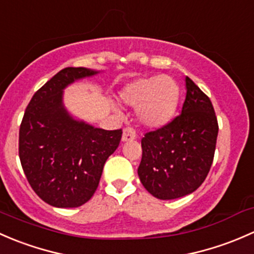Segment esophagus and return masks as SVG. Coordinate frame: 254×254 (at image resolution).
Here are the masks:
<instances>
[{
    "label": "esophagus",
    "mask_w": 254,
    "mask_h": 254,
    "mask_svg": "<svg viewBox=\"0 0 254 254\" xmlns=\"http://www.w3.org/2000/svg\"><path fill=\"white\" fill-rule=\"evenodd\" d=\"M135 137H137V133H135V130L133 129V128H125L124 133H122V140H124V142H129V140L135 139Z\"/></svg>",
    "instance_id": "esophagus-1"
}]
</instances>
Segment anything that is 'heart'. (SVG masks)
Returning a JSON list of instances; mask_svg holds the SVG:
<instances>
[{"label": "heart", "instance_id": "b5f03b06", "mask_svg": "<svg viewBox=\"0 0 254 254\" xmlns=\"http://www.w3.org/2000/svg\"><path fill=\"white\" fill-rule=\"evenodd\" d=\"M125 105L137 109L138 121L149 128L165 126L176 112L180 98L177 83L167 75L140 78L120 93Z\"/></svg>", "mask_w": 254, "mask_h": 254}]
</instances>
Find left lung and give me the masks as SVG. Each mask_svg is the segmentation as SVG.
I'll list each match as a JSON object with an SVG mask.
<instances>
[{"label":"left lung","mask_w":254,"mask_h":254,"mask_svg":"<svg viewBox=\"0 0 254 254\" xmlns=\"http://www.w3.org/2000/svg\"><path fill=\"white\" fill-rule=\"evenodd\" d=\"M182 111L171 122L142 138L138 176L159 199H176L194 192L213 164L218 120L210 99L186 77Z\"/></svg>","instance_id":"8db88e82"}]
</instances>
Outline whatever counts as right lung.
Segmentation results:
<instances>
[{"mask_svg": "<svg viewBox=\"0 0 254 254\" xmlns=\"http://www.w3.org/2000/svg\"><path fill=\"white\" fill-rule=\"evenodd\" d=\"M99 70L67 67L31 98L19 128V159L34 192L56 208L87 203L104 165L117 149L122 129L106 130L73 119L64 106V89Z\"/></svg>", "mask_w": 254, "mask_h": 254, "instance_id": "add662e5", "label": "right lung"}]
</instances>
